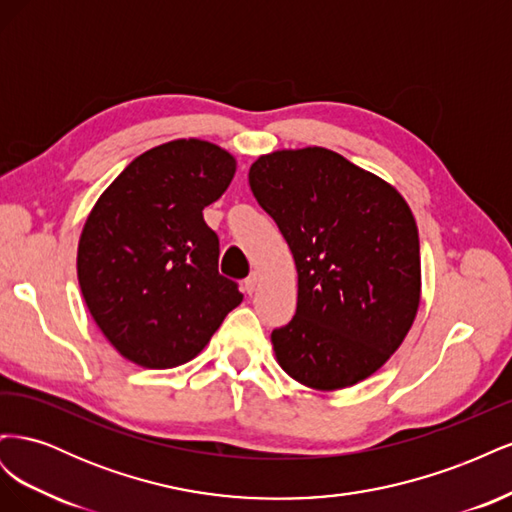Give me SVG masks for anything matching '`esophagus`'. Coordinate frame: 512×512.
I'll return each instance as SVG.
<instances>
[{
    "mask_svg": "<svg viewBox=\"0 0 512 512\" xmlns=\"http://www.w3.org/2000/svg\"><path fill=\"white\" fill-rule=\"evenodd\" d=\"M256 286H258V273L254 271V273H250V275L245 277L243 288H245V292H247V294H252V292L256 290Z\"/></svg>",
    "mask_w": 512,
    "mask_h": 512,
    "instance_id": "34e87169",
    "label": "esophagus"
}]
</instances>
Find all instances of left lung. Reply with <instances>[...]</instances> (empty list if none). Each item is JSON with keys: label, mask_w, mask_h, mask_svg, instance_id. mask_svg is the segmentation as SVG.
<instances>
[{"label": "left lung", "mask_w": 512, "mask_h": 512, "mask_svg": "<svg viewBox=\"0 0 512 512\" xmlns=\"http://www.w3.org/2000/svg\"><path fill=\"white\" fill-rule=\"evenodd\" d=\"M299 273L297 312L271 333L277 363L316 391L378 371L421 303V245L401 194L324 147L284 149L250 168Z\"/></svg>", "instance_id": "1"}]
</instances>
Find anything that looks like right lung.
Wrapping results in <instances>:
<instances>
[{"label": "right lung", "instance_id": "add662e5", "mask_svg": "<svg viewBox=\"0 0 512 512\" xmlns=\"http://www.w3.org/2000/svg\"><path fill=\"white\" fill-rule=\"evenodd\" d=\"M235 170L218 145L179 138L132 160L91 209L79 284L100 331L128 361L188 363L243 301L237 282L218 271L220 239L203 218Z\"/></svg>", "mask_w": 512, "mask_h": 512}]
</instances>
